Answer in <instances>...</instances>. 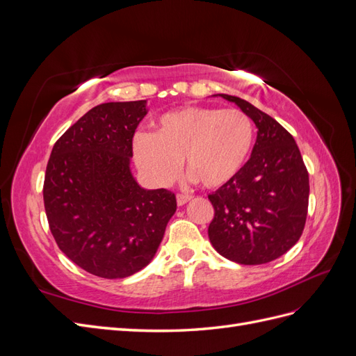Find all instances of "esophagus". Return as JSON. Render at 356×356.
<instances>
[{"label": "esophagus", "mask_w": 356, "mask_h": 356, "mask_svg": "<svg viewBox=\"0 0 356 356\" xmlns=\"http://www.w3.org/2000/svg\"><path fill=\"white\" fill-rule=\"evenodd\" d=\"M190 199H191V195H182V193H178V195H177L178 207H182V204H186Z\"/></svg>", "instance_id": "34e87169"}]
</instances>
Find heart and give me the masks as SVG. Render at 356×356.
<instances>
[{
	"mask_svg": "<svg viewBox=\"0 0 356 356\" xmlns=\"http://www.w3.org/2000/svg\"><path fill=\"white\" fill-rule=\"evenodd\" d=\"M254 145V124L238 108L184 106L159 115L152 134L134 139L136 165L156 186H166L186 170L209 190L227 186L246 165Z\"/></svg>",
	"mask_w": 356,
	"mask_h": 356,
	"instance_id": "1",
	"label": "heart"
}]
</instances>
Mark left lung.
Instances as JSON below:
<instances>
[{"mask_svg":"<svg viewBox=\"0 0 356 356\" xmlns=\"http://www.w3.org/2000/svg\"><path fill=\"white\" fill-rule=\"evenodd\" d=\"M220 96L238 105L258 131L241 174L208 196L215 211L208 236L230 261L264 264L291 250L303 233L309 174L293 135L273 117L238 96Z\"/></svg>","mask_w":356,"mask_h":356,"instance_id":"1","label":"left lung"}]
</instances>
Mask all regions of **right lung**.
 I'll return each mask as SVG.
<instances>
[{
  "label": "right lung",
  "instance_id": "add662e5",
  "mask_svg": "<svg viewBox=\"0 0 356 356\" xmlns=\"http://www.w3.org/2000/svg\"><path fill=\"white\" fill-rule=\"evenodd\" d=\"M147 101L106 102L86 113L53 147L44 197L59 250L83 270L127 277L157 252L177 199L145 190L131 172L132 139Z\"/></svg>",
  "mask_w": 356,
  "mask_h": 356
}]
</instances>
